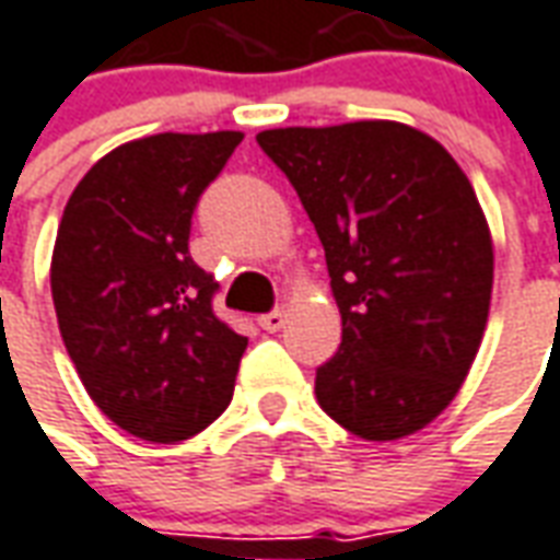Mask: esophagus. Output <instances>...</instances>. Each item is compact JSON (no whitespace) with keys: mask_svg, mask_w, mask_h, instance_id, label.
Masks as SVG:
<instances>
[{"mask_svg":"<svg viewBox=\"0 0 560 560\" xmlns=\"http://www.w3.org/2000/svg\"><path fill=\"white\" fill-rule=\"evenodd\" d=\"M257 324H260L267 334H276V330H281V327H284V312H281V308H272V312H267V315H260V318H257Z\"/></svg>","mask_w":560,"mask_h":560,"instance_id":"34e87169","label":"esophagus"}]
</instances>
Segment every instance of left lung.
Instances as JSON below:
<instances>
[{"label":"left lung","mask_w":560,"mask_h":560,"mask_svg":"<svg viewBox=\"0 0 560 560\" xmlns=\"http://www.w3.org/2000/svg\"><path fill=\"white\" fill-rule=\"evenodd\" d=\"M315 224L339 351L315 373L320 409L363 440L416 433L455 400L494 284L482 206L455 158L394 120L257 136Z\"/></svg>","instance_id":"1"}]
</instances>
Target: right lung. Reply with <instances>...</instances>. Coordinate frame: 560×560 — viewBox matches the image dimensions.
<instances>
[{"instance_id":"add662e5","label":"right lung","mask_w":560,"mask_h":560,"mask_svg":"<svg viewBox=\"0 0 560 560\" xmlns=\"http://www.w3.org/2000/svg\"><path fill=\"white\" fill-rule=\"evenodd\" d=\"M242 132H160L105 154L66 202L50 293L93 402L148 443H182L233 400L248 339L214 315L190 218Z\"/></svg>"}]
</instances>
